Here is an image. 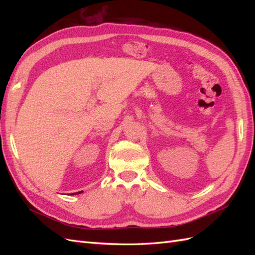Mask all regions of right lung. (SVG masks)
Returning <instances> with one entry per match:
<instances>
[{
	"label": "right lung",
	"instance_id": "obj_1",
	"mask_svg": "<svg viewBox=\"0 0 255 255\" xmlns=\"http://www.w3.org/2000/svg\"><path fill=\"white\" fill-rule=\"evenodd\" d=\"M80 193H81V192H78V193H75V194H80Z\"/></svg>",
	"mask_w": 255,
	"mask_h": 255
}]
</instances>
